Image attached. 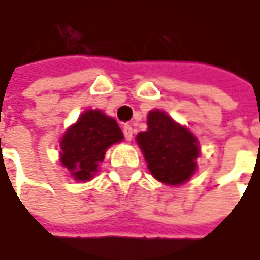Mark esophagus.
<instances>
[{"label": "esophagus", "mask_w": 260, "mask_h": 260, "mask_svg": "<svg viewBox=\"0 0 260 260\" xmlns=\"http://www.w3.org/2000/svg\"><path fill=\"white\" fill-rule=\"evenodd\" d=\"M122 133H124V138H125L127 141H132V138H133V128H132V125L125 124V125L122 127Z\"/></svg>", "instance_id": "esophagus-1"}]
</instances>
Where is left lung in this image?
<instances>
[{"mask_svg": "<svg viewBox=\"0 0 260 260\" xmlns=\"http://www.w3.org/2000/svg\"><path fill=\"white\" fill-rule=\"evenodd\" d=\"M148 128L136 136L152 177L168 185H179L191 178L199 157V142L185 127L163 111L148 114Z\"/></svg>", "mask_w": 260, "mask_h": 260, "instance_id": "1", "label": "left lung"}]
</instances>
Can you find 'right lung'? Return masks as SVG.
I'll list each match as a JSON object with an SVG mask.
<instances>
[{
    "label": "right lung",
    "instance_id": "right-lung-1",
    "mask_svg": "<svg viewBox=\"0 0 260 260\" xmlns=\"http://www.w3.org/2000/svg\"><path fill=\"white\" fill-rule=\"evenodd\" d=\"M122 139L114 118L102 111H85L61 139V165L76 181H89L99 171L106 149Z\"/></svg>",
    "mask_w": 260,
    "mask_h": 260
}]
</instances>
